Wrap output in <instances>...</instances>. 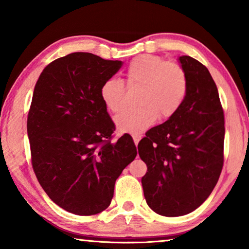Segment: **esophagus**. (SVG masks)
<instances>
[{"label":"esophagus","instance_id":"esophagus-1","mask_svg":"<svg viewBox=\"0 0 249 249\" xmlns=\"http://www.w3.org/2000/svg\"><path fill=\"white\" fill-rule=\"evenodd\" d=\"M133 140H134V142H135V145H138V142H140V141L142 140V135H138V134H136V135H133Z\"/></svg>","mask_w":249,"mask_h":249}]
</instances>
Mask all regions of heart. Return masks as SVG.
<instances>
[{
    "instance_id": "obj_1",
    "label": "heart",
    "mask_w": 249,
    "mask_h": 249,
    "mask_svg": "<svg viewBox=\"0 0 249 249\" xmlns=\"http://www.w3.org/2000/svg\"><path fill=\"white\" fill-rule=\"evenodd\" d=\"M129 88H140L138 107L126 109L116 116L122 133L140 134L159 117L169 120L179 111L188 92V75L179 64L153 54L134 58L125 72ZM101 99L107 109L119 113L126 104L125 88L120 80L108 79L101 87Z\"/></svg>"
}]
</instances>
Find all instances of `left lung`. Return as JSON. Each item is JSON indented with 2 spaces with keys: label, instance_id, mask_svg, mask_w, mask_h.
Masks as SVG:
<instances>
[{
  "label": "left lung",
  "instance_id": "left-lung-1",
  "mask_svg": "<svg viewBox=\"0 0 249 249\" xmlns=\"http://www.w3.org/2000/svg\"><path fill=\"white\" fill-rule=\"evenodd\" d=\"M188 92L176 114L150 128L138 144L147 165L142 178L147 204L163 216L191 213L208 199L223 167L224 114L208 68L181 56Z\"/></svg>",
  "mask_w": 249,
  "mask_h": 249
}]
</instances>
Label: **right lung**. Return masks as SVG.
I'll return each mask as SVG.
<instances>
[{"label":"right lung","mask_w":249,"mask_h":249,"mask_svg":"<svg viewBox=\"0 0 249 249\" xmlns=\"http://www.w3.org/2000/svg\"><path fill=\"white\" fill-rule=\"evenodd\" d=\"M122 65L72 53L50 62L34 89L27 119L33 169L50 199L77 215L111 204L116 179L137 155L128 134L111 142L115 125L100 94Z\"/></svg>","instance_id":"add662e5"}]
</instances>
